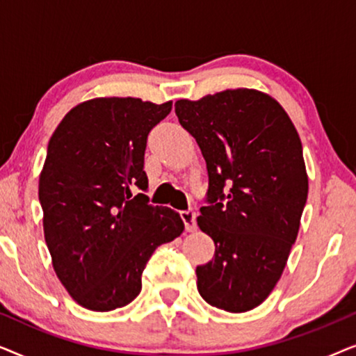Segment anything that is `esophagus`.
<instances>
[{"label":"esophagus","instance_id":"1","mask_svg":"<svg viewBox=\"0 0 356 356\" xmlns=\"http://www.w3.org/2000/svg\"><path fill=\"white\" fill-rule=\"evenodd\" d=\"M179 213H181V218L184 222V227H186V232L196 230V228H197V225H196V212L189 209V211H181Z\"/></svg>","mask_w":356,"mask_h":356}]
</instances>
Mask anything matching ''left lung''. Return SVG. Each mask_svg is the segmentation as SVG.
Wrapping results in <instances>:
<instances>
[{"instance_id": "left-lung-1", "label": "left lung", "mask_w": 356, "mask_h": 356, "mask_svg": "<svg viewBox=\"0 0 356 356\" xmlns=\"http://www.w3.org/2000/svg\"><path fill=\"white\" fill-rule=\"evenodd\" d=\"M209 173V206L197 225L216 254L196 267L197 290L228 313L259 306L279 282L308 197L303 147L290 116L270 95L227 89L175 104Z\"/></svg>"}]
</instances>
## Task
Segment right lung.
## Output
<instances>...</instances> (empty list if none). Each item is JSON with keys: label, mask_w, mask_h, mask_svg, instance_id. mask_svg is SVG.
Listing matches in <instances>:
<instances>
[{"label": "right lung", "mask_w": 356, "mask_h": 356, "mask_svg": "<svg viewBox=\"0 0 356 356\" xmlns=\"http://www.w3.org/2000/svg\"><path fill=\"white\" fill-rule=\"evenodd\" d=\"M172 111L133 97H100L67 111L48 143L38 179L53 269L72 300L92 311L131 303L143 270L184 230L177 211L144 191L147 136ZM143 191L132 196L130 188Z\"/></svg>", "instance_id": "obj_1"}]
</instances>
